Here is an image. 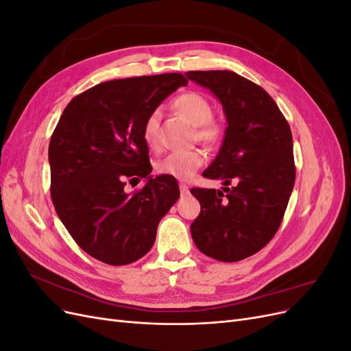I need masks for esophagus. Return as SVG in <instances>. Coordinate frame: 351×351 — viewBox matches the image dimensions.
I'll return each mask as SVG.
<instances>
[{"instance_id":"1","label":"esophagus","mask_w":351,"mask_h":351,"mask_svg":"<svg viewBox=\"0 0 351 351\" xmlns=\"http://www.w3.org/2000/svg\"><path fill=\"white\" fill-rule=\"evenodd\" d=\"M178 187H180V192H182V195H187L189 193V186L186 183H180Z\"/></svg>"}]
</instances>
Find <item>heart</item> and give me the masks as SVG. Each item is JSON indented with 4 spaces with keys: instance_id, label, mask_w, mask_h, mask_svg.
I'll return each instance as SVG.
<instances>
[{
    "instance_id": "obj_1",
    "label": "heart",
    "mask_w": 351,
    "mask_h": 351,
    "mask_svg": "<svg viewBox=\"0 0 351 351\" xmlns=\"http://www.w3.org/2000/svg\"><path fill=\"white\" fill-rule=\"evenodd\" d=\"M174 108L196 125V139L205 146L215 147L221 143L224 130L214 119V108L210 102L196 92H186L174 99ZM143 141L149 146H156L159 139V112L152 111L143 123ZM205 156L200 151L171 152L156 164L159 174L187 180L204 165Z\"/></svg>"
}]
</instances>
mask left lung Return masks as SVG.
I'll list each match as a JSON object with an SVG mask.
<instances>
[{
  "label": "left lung",
  "instance_id": "8db88e82",
  "mask_svg": "<svg viewBox=\"0 0 351 351\" xmlns=\"http://www.w3.org/2000/svg\"><path fill=\"white\" fill-rule=\"evenodd\" d=\"M186 76L215 95L228 123L218 156L204 171L222 180L224 192L190 190L200 204L190 231L206 256L237 262L267 246L281 226L295 182L291 130L269 93L240 74L209 70Z\"/></svg>",
  "mask_w": 351,
  "mask_h": 351
}]
</instances>
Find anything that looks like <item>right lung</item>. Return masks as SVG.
Segmentation results:
<instances>
[{
  "label": "right lung",
  "mask_w": 351,
  "mask_h": 351,
  "mask_svg": "<svg viewBox=\"0 0 351 351\" xmlns=\"http://www.w3.org/2000/svg\"><path fill=\"white\" fill-rule=\"evenodd\" d=\"M180 73L117 79L74 97L51 136V199L73 240L104 263L129 265L151 250L159 221L177 199V180L149 177L146 117L186 86ZM147 178L132 195L125 180Z\"/></svg>",
  "instance_id": "add662e5"
}]
</instances>
